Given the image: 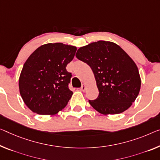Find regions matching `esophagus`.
<instances>
[{
  "instance_id": "obj_1",
  "label": "esophagus",
  "mask_w": 160,
  "mask_h": 160,
  "mask_svg": "<svg viewBox=\"0 0 160 160\" xmlns=\"http://www.w3.org/2000/svg\"><path fill=\"white\" fill-rule=\"evenodd\" d=\"M86 88H87V87H86V85L85 84H83L82 86V87L80 88V90L82 91V92H84V91L86 90Z\"/></svg>"
}]
</instances>
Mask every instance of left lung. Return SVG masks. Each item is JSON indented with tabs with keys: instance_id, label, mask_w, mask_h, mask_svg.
I'll return each mask as SVG.
<instances>
[{
	"instance_id": "obj_1",
	"label": "left lung",
	"mask_w": 160,
	"mask_h": 160,
	"mask_svg": "<svg viewBox=\"0 0 160 160\" xmlns=\"http://www.w3.org/2000/svg\"><path fill=\"white\" fill-rule=\"evenodd\" d=\"M76 57L90 66L99 96L88 100L103 114H117L131 107L141 87L137 65L129 55L110 41H99L78 49Z\"/></svg>"
}]
</instances>
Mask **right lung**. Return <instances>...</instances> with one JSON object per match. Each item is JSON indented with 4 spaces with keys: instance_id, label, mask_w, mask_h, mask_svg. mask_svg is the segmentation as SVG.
<instances>
[{
    "instance_id": "obj_1",
    "label": "right lung",
    "mask_w": 160,
    "mask_h": 160,
    "mask_svg": "<svg viewBox=\"0 0 160 160\" xmlns=\"http://www.w3.org/2000/svg\"><path fill=\"white\" fill-rule=\"evenodd\" d=\"M77 47L61 43L38 47L24 63L19 78V90L26 105L41 115L55 114L72 98L68 88L72 73L66 66L72 61Z\"/></svg>"
}]
</instances>
